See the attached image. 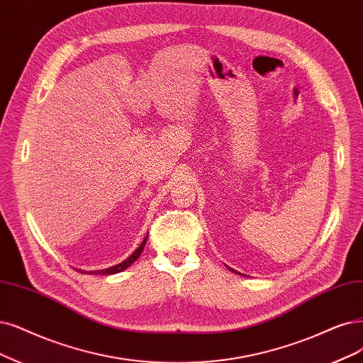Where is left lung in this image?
Masks as SVG:
<instances>
[{
    "label": "left lung",
    "instance_id": "1",
    "mask_svg": "<svg viewBox=\"0 0 363 363\" xmlns=\"http://www.w3.org/2000/svg\"><path fill=\"white\" fill-rule=\"evenodd\" d=\"M227 267H229V266H227ZM229 269L232 271V272H235V274H238V275H242V274H240V272H238V271H235V269H232V267H229Z\"/></svg>",
    "mask_w": 363,
    "mask_h": 363
}]
</instances>
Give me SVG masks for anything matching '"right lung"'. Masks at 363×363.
I'll return each instance as SVG.
<instances>
[{"label":"right lung","mask_w":363,"mask_h":363,"mask_svg":"<svg viewBox=\"0 0 363 363\" xmlns=\"http://www.w3.org/2000/svg\"><path fill=\"white\" fill-rule=\"evenodd\" d=\"M146 240H147V235H146L145 239L142 240V244L139 245V248H138L136 251H134L130 257H127L124 262H121L119 264H115V266H112V267H107V269L89 271V274H94V275H112V274H118V272L125 271L128 266H131L134 262H136V260L139 259V256H140L142 251H143V247H145V244H146ZM80 272H85V271H80Z\"/></svg>","instance_id":"obj_1"}]
</instances>
